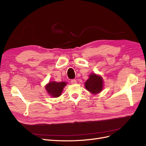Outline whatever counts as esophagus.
I'll return each mask as SVG.
<instances>
[{
  "label": "esophagus",
  "instance_id": "34e87169",
  "mask_svg": "<svg viewBox=\"0 0 146 146\" xmlns=\"http://www.w3.org/2000/svg\"><path fill=\"white\" fill-rule=\"evenodd\" d=\"M70 83L72 84H76L77 83V81L76 80H75V79H72V80H71V81H70Z\"/></svg>",
  "mask_w": 146,
  "mask_h": 146
}]
</instances>
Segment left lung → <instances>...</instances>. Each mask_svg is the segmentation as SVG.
<instances>
[{
	"instance_id": "left-lung-1",
	"label": "left lung",
	"mask_w": 146,
	"mask_h": 146,
	"mask_svg": "<svg viewBox=\"0 0 146 146\" xmlns=\"http://www.w3.org/2000/svg\"><path fill=\"white\" fill-rule=\"evenodd\" d=\"M85 84L86 89L93 94L99 93L104 87L102 77L96 74H91Z\"/></svg>"
}]
</instances>
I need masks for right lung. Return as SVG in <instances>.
Listing matches in <instances>:
<instances>
[{
	"instance_id": "right-lung-1",
	"label": "right lung",
	"mask_w": 146,
	"mask_h": 146,
	"mask_svg": "<svg viewBox=\"0 0 146 146\" xmlns=\"http://www.w3.org/2000/svg\"><path fill=\"white\" fill-rule=\"evenodd\" d=\"M67 85L65 82H50L46 85L45 88L48 94L54 98H58L61 94L64 87Z\"/></svg>"
}]
</instances>
